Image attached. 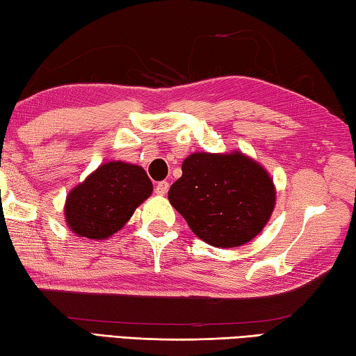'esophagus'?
Segmentation results:
<instances>
[{
	"label": "esophagus",
	"mask_w": 356,
	"mask_h": 356,
	"mask_svg": "<svg viewBox=\"0 0 356 356\" xmlns=\"http://www.w3.org/2000/svg\"><path fill=\"white\" fill-rule=\"evenodd\" d=\"M168 188H170V184H168L167 181H161V183H157L154 191H156L157 195H165L168 192Z\"/></svg>",
	"instance_id": "obj_1"
}]
</instances>
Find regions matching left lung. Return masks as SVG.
<instances>
[{"mask_svg":"<svg viewBox=\"0 0 356 356\" xmlns=\"http://www.w3.org/2000/svg\"><path fill=\"white\" fill-rule=\"evenodd\" d=\"M181 170L168 200L191 230L214 248H238L254 240L275 211L273 178L243 151L192 153Z\"/></svg>","mask_w":356,"mask_h":356,"instance_id":"left-lung-1","label":"left lung"}]
</instances>
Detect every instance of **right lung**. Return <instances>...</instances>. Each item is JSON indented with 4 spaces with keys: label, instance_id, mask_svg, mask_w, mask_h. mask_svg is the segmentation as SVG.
Segmentation results:
<instances>
[{
    "label": "right lung",
    "instance_id": "right-lung-1",
    "mask_svg": "<svg viewBox=\"0 0 356 356\" xmlns=\"http://www.w3.org/2000/svg\"><path fill=\"white\" fill-rule=\"evenodd\" d=\"M151 192L153 183L143 167L110 161L69 191L64 219L77 236L107 240L129 222Z\"/></svg>",
    "mask_w": 356,
    "mask_h": 356
}]
</instances>
